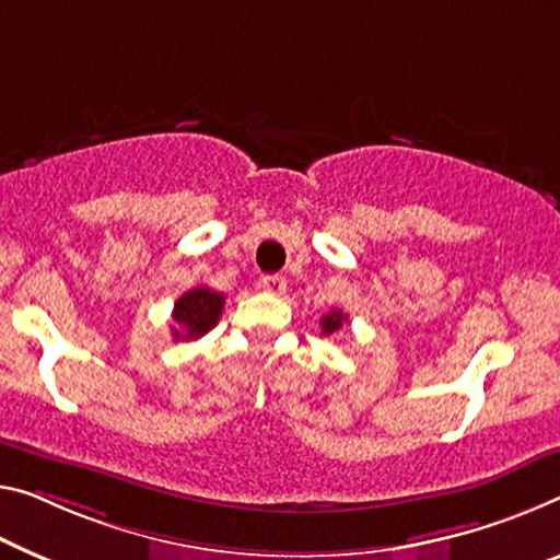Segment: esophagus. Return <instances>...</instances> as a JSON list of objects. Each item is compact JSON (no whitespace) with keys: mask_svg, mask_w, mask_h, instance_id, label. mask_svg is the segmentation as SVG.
Segmentation results:
<instances>
[{"mask_svg":"<svg viewBox=\"0 0 560 560\" xmlns=\"http://www.w3.org/2000/svg\"><path fill=\"white\" fill-rule=\"evenodd\" d=\"M260 288L265 292H270V295H282V292H285V288H288V282H285V278H282V275H265V278L260 280Z\"/></svg>","mask_w":560,"mask_h":560,"instance_id":"esophagus-1","label":"esophagus"}]
</instances>
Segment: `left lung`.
I'll use <instances>...</instances> for the list:
<instances>
[{"mask_svg":"<svg viewBox=\"0 0 560 560\" xmlns=\"http://www.w3.org/2000/svg\"><path fill=\"white\" fill-rule=\"evenodd\" d=\"M342 323H346V313H342V310H330L328 315L320 317V328H323L320 332L323 335L338 332L342 328Z\"/></svg>","mask_w":560,"mask_h":560,"instance_id":"left-lung-1","label":"left lung"}]
</instances>
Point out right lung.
<instances>
[{
  "label": "right lung",
  "mask_w": 560,
  "mask_h": 560,
  "mask_svg": "<svg viewBox=\"0 0 560 560\" xmlns=\"http://www.w3.org/2000/svg\"><path fill=\"white\" fill-rule=\"evenodd\" d=\"M222 307H225V295L210 288H192L185 295L177 298L175 310H172V338L175 340H197L205 332H210L218 325Z\"/></svg>",
  "instance_id": "obj_1"
}]
</instances>
